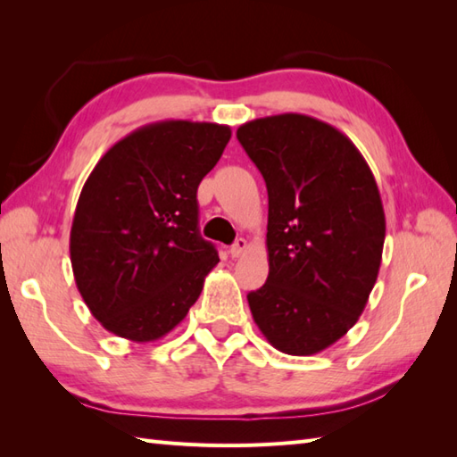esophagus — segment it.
I'll use <instances>...</instances> for the list:
<instances>
[{
  "mask_svg": "<svg viewBox=\"0 0 457 457\" xmlns=\"http://www.w3.org/2000/svg\"><path fill=\"white\" fill-rule=\"evenodd\" d=\"M245 249H247V241L244 237H239V239H236V244L229 247V255L234 257V259H237V257H241V255L245 253Z\"/></svg>",
  "mask_w": 457,
  "mask_h": 457,
  "instance_id": "1",
  "label": "esophagus"
}]
</instances>
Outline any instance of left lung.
Segmentation results:
<instances>
[{"mask_svg": "<svg viewBox=\"0 0 457 457\" xmlns=\"http://www.w3.org/2000/svg\"><path fill=\"white\" fill-rule=\"evenodd\" d=\"M237 139L267 184V283L247 295L275 349L314 355L361 316L385 244L381 194L342 131L303 113L241 125Z\"/></svg>", "mask_w": 457, "mask_h": 457, "instance_id": "left-lung-1", "label": "left lung"}]
</instances>
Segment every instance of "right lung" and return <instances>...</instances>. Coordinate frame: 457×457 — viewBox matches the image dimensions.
<instances>
[{
    "label": "right lung",
    "mask_w": 457,
    "mask_h": 457,
    "mask_svg": "<svg viewBox=\"0 0 457 457\" xmlns=\"http://www.w3.org/2000/svg\"><path fill=\"white\" fill-rule=\"evenodd\" d=\"M231 137L228 125L169 120L118 141L76 204V287L108 332L137 344L179 326L218 251L198 231L196 190Z\"/></svg>",
    "instance_id": "1"
}]
</instances>
